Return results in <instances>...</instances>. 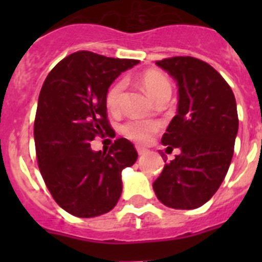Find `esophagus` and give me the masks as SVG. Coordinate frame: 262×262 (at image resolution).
Masks as SVG:
<instances>
[{
    "label": "esophagus",
    "instance_id": "esophagus-1",
    "mask_svg": "<svg viewBox=\"0 0 262 262\" xmlns=\"http://www.w3.org/2000/svg\"><path fill=\"white\" fill-rule=\"evenodd\" d=\"M136 149H138L139 156H144V155L148 152L147 149H145V148H143V147H138V148H136Z\"/></svg>",
    "mask_w": 262,
    "mask_h": 262
}]
</instances>
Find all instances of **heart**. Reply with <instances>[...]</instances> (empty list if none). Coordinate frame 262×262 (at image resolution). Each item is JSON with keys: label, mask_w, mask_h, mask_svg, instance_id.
I'll return each mask as SVG.
<instances>
[{"label": "heart", "mask_w": 262, "mask_h": 262, "mask_svg": "<svg viewBox=\"0 0 262 262\" xmlns=\"http://www.w3.org/2000/svg\"><path fill=\"white\" fill-rule=\"evenodd\" d=\"M143 88L154 101L170 93V82L164 75L156 71L144 72L140 77ZM124 90V81L118 80L108 88L106 93V106L110 111H118ZM159 129V123L151 120H128L122 126V134L136 143H147Z\"/></svg>", "instance_id": "heart-1"}]
</instances>
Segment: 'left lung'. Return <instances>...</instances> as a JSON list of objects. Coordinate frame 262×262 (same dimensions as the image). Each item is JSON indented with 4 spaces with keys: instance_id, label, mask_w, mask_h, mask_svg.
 Masks as SVG:
<instances>
[{
    "instance_id": "obj_1",
    "label": "left lung",
    "mask_w": 262,
    "mask_h": 262,
    "mask_svg": "<svg viewBox=\"0 0 262 262\" xmlns=\"http://www.w3.org/2000/svg\"><path fill=\"white\" fill-rule=\"evenodd\" d=\"M156 64L177 81V114L161 143L180 154L164 165L154 190L170 209H196L216 193L230 168L239 129L236 99L226 80L202 60L176 56Z\"/></svg>"
}]
</instances>
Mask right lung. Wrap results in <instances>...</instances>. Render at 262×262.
Returning <instances> with one entry per match:
<instances>
[{
  "label": "right lung",
  "mask_w": 262,
  "mask_h": 262,
  "mask_svg": "<svg viewBox=\"0 0 262 262\" xmlns=\"http://www.w3.org/2000/svg\"><path fill=\"white\" fill-rule=\"evenodd\" d=\"M138 62L78 51L56 64L41 86L34 123L38 165L53 200L75 216L94 217L114 209L123 187L122 170L138 159L124 138L108 151L90 147L96 136L113 133L108 88Z\"/></svg>",
  "instance_id": "obj_1"
}]
</instances>
